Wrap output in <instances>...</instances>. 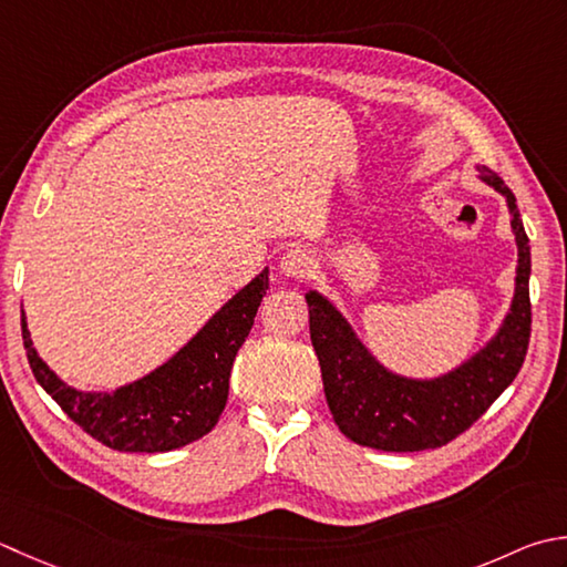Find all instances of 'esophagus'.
Masks as SVG:
<instances>
[{
    "instance_id": "esophagus-1",
    "label": "esophagus",
    "mask_w": 567,
    "mask_h": 567,
    "mask_svg": "<svg viewBox=\"0 0 567 567\" xmlns=\"http://www.w3.org/2000/svg\"><path fill=\"white\" fill-rule=\"evenodd\" d=\"M315 270V258L307 248H292L282 255L280 260V272L285 277H292V280H302V277H309Z\"/></svg>"
}]
</instances>
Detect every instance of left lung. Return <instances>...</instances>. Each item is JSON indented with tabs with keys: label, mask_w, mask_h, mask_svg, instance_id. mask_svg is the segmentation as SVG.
<instances>
[{
	"label": "left lung",
	"mask_w": 567,
	"mask_h": 567,
	"mask_svg": "<svg viewBox=\"0 0 567 567\" xmlns=\"http://www.w3.org/2000/svg\"><path fill=\"white\" fill-rule=\"evenodd\" d=\"M476 176L506 198L516 240L514 297L496 334L470 359L432 379L395 373L373 357L341 309L309 290V334L321 365L331 415L351 442L383 452H417L447 445L480 420L526 359L530 337V246L516 196L498 176L476 164Z\"/></svg>",
	"instance_id": "1"
}]
</instances>
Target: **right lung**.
<instances>
[{
	"label": "right lung",
	"mask_w": 567,
	"mask_h": 567,
	"mask_svg": "<svg viewBox=\"0 0 567 567\" xmlns=\"http://www.w3.org/2000/svg\"><path fill=\"white\" fill-rule=\"evenodd\" d=\"M268 268L240 287L184 347L142 379L115 391H81L39 357L21 312L31 371L43 391L87 435L120 452H169L214 430L228 401L236 353L248 339L268 290Z\"/></svg>",
	"instance_id": "1"
}]
</instances>
